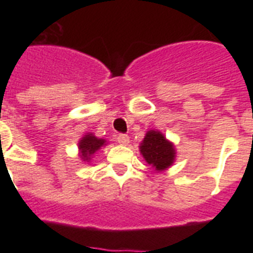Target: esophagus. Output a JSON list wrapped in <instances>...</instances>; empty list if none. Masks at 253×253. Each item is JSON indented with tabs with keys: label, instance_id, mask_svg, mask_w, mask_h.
I'll list each match as a JSON object with an SVG mask.
<instances>
[{
	"label": "esophagus",
	"instance_id": "esophagus-1",
	"mask_svg": "<svg viewBox=\"0 0 253 253\" xmlns=\"http://www.w3.org/2000/svg\"><path fill=\"white\" fill-rule=\"evenodd\" d=\"M116 140L120 143V144H124V146H126L129 143V137L126 135V134H119L118 137H116Z\"/></svg>",
	"mask_w": 253,
	"mask_h": 253
}]
</instances>
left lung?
Listing matches in <instances>:
<instances>
[{
  "mask_svg": "<svg viewBox=\"0 0 253 253\" xmlns=\"http://www.w3.org/2000/svg\"><path fill=\"white\" fill-rule=\"evenodd\" d=\"M140 153L156 171H165L175 162V147L161 131L149 130L140 143Z\"/></svg>",
  "mask_w": 253,
  "mask_h": 253,
  "instance_id": "1",
  "label": "left lung"
}]
</instances>
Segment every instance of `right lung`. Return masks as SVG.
Segmentation results:
<instances>
[{"instance_id":"1","label":"right lung","mask_w":253,"mask_h":253,"mask_svg":"<svg viewBox=\"0 0 253 253\" xmlns=\"http://www.w3.org/2000/svg\"><path fill=\"white\" fill-rule=\"evenodd\" d=\"M106 146V140L96 138L93 134H86L80 142H78V149H80V154L84 161H87L91 158V156L99 151L101 147Z\"/></svg>"}]
</instances>
